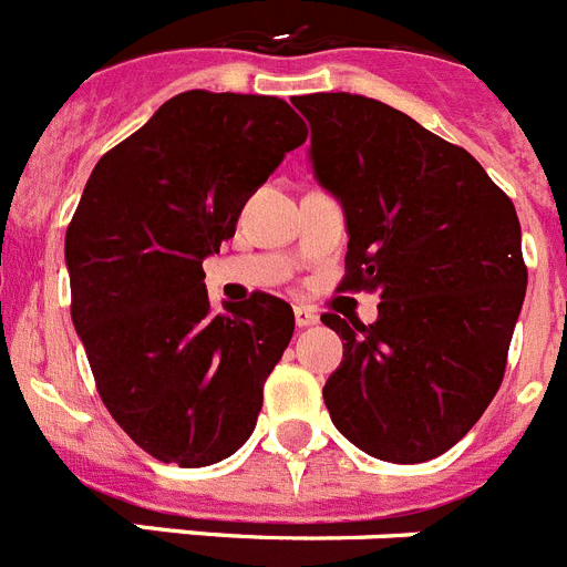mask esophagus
Segmentation results:
<instances>
[{
  "label": "esophagus",
  "mask_w": 567,
  "mask_h": 567,
  "mask_svg": "<svg viewBox=\"0 0 567 567\" xmlns=\"http://www.w3.org/2000/svg\"><path fill=\"white\" fill-rule=\"evenodd\" d=\"M293 319H297L299 328H308V324L319 322L317 311H313V308H308V305H297V308H293Z\"/></svg>",
  "instance_id": "34e87169"
}]
</instances>
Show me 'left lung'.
Instances as JSON below:
<instances>
[{
    "instance_id": "obj_1",
    "label": "left lung",
    "mask_w": 567,
    "mask_h": 567,
    "mask_svg": "<svg viewBox=\"0 0 567 567\" xmlns=\"http://www.w3.org/2000/svg\"><path fill=\"white\" fill-rule=\"evenodd\" d=\"M317 182L344 210V290H379L377 322L342 337L324 405L344 440L385 462H427L499 391L528 270L514 202L465 147L351 93L297 96Z\"/></svg>"
}]
</instances>
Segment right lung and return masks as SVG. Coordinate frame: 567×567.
<instances>
[{
  "mask_svg": "<svg viewBox=\"0 0 567 567\" xmlns=\"http://www.w3.org/2000/svg\"><path fill=\"white\" fill-rule=\"evenodd\" d=\"M305 136L277 96L185 91L82 190L65 234L73 328L111 416L156 460L214 465L254 433L293 311L268 293L210 311L202 262Z\"/></svg>",
  "mask_w": 567,
  "mask_h": 567,
  "instance_id": "add662e5",
  "label": "right lung"
}]
</instances>
